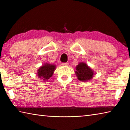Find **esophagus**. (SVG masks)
I'll return each mask as SVG.
<instances>
[{"instance_id":"esophagus-1","label":"esophagus","mask_w":130,"mask_h":130,"mask_svg":"<svg viewBox=\"0 0 130 130\" xmlns=\"http://www.w3.org/2000/svg\"><path fill=\"white\" fill-rule=\"evenodd\" d=\"M62 65H63V66H68V63H67V62H63V63H62Z\"/></svg>"}]
</instances>
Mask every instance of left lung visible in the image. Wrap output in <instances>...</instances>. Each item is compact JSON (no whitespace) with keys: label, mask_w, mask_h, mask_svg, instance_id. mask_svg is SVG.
I'll return each instance as SVG.
<instances>
[{"label":"left lung","mask_w":130,"mask_h":130,"mask_svg":"<svg viewBox=\"0 0 130 130\" xmlns=\"http://www.w3.org/2000/svg\"><path fill=\"white\" fill-rule=\"evenodd\" d=\"M75 70V73L78 79L82 82L90 81L94 75L93 70L84 62L78 63Z\"/></svg>","instance_id":"left-lung-1"}]
</instances>
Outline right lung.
<instances>
[{"label":"right lung","instance_id":"obj_1","mask_svg":"<svg viewBox=\"0 0 130 130\" xmlns=\"http://www.w3.org/2000/svg\"><path fill=\"white\" fill-rule=\"evenodd\" d=\"M55 69L56 65L45 63L38 69L37 76L40 78L42 79L43 81H48L52 76Z\"/></svg>","mask_w":130,"mask_h":130}]
</instances>
